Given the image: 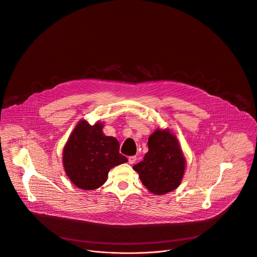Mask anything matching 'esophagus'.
Returning <instances> with one entry per match:
<instances>
[{
    "mask_svg": "<svg viewBox=\"0 0 257 257\" xmlns=\"http://www.w3.org/2000/svg\"><path fill=\"white\" fill-rule=\"evenodd\" d=\"M137 160V157L136 156H129L128 157V162L130 163V164H133V163H135V161Z\"/></svg>",
    "mask_w": 257,
    "mask_h": 257,
    "instance_id": "obj_1",
    "label": "esophagus"
}]
</instances>
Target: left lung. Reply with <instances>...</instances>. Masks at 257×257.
Listing matches in <instances>:
<instances>
[{
    "mask_svg": "<svg viewBox=\"0 0 257 257\" xmlns=\"http://www.w3.org/2000/svg\"><path fill=\"white\" fill-rule=\"evenodd\" d=\"M185 167L186 159L177 137L168 130H156L148 139V152L133 169L148 191L164 195L180 186Z\"/></svg>",
    "mask_w": 257,
    "mask_h": 257,
    "instance_id": "8db88e82",
    "label": "left lung"
}]
</instances>
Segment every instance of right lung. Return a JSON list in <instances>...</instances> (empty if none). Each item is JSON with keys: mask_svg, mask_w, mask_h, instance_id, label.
Instances as JSON below:
<instances>
[{"mask_svg": "<svg viewBox=\"0 0 257 257\" xmlns=\"http://www.w3.org/2000/svg\"><path fill=\"white\" fill-rule=\"evenodd\" d=\"M103 124L90 125L81 120L70 134L63 149L64 170L80 190L98 189L107 181L109 170L127 158L119 152L118 140L103 133Z\"/></svg>", "mask_w": 257, "mask_h": 257, "instance_id": "obj_1", "label": "right lung"}]
</instances>
